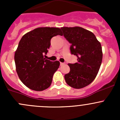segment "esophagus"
I'll list each match as a JSON object with an SVG mask.
<instances>
[{
	"instance_id": "34e87169",
	"label": "esophagus",
	"mask_w": 120,
	"mask_h": 120,
	"mask_svg": "<svg viewBox=\"0 0 120 120\" xmlns=\"http://www.w3.org/2000/svg\"><path fill=\"white\" fill-rule=\"evenodd\" d=\"M60 66H63V65H64V63H61V62H60Z\"/></svg>"
}]
</instances>
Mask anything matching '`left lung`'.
<instances>
[{
  "mask_svg": "<svg viewBox=\"0 0 120 120\" xmlns=\"http://www.w3.org/2000/svg\"><path fill=\"white\" fill-rule=\"evenodd\" d=\"M65 38L71 44L70 51L77 56L78 62L69 63L70 71L64 75L66 83L75 89H81L95 79L102 61L101 46L95 35L79 26L62 27Z\"/></svg>",
  "mask_w": 120,
  "mask_h": 120,
  "instance_id": "1",
  "label": "left lung"
}]
</instances>
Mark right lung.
I'll list each match as a JSON object with an SVG mask.
<instances>
[{
	"mask_svg": "<svg viewBox=\"0 0 120 120\" xmlns=\"http://www.w3.org/2000/svg\"><path fill=\"white\" fill-rule=\"evenodd\" d=\"M62 35L59 28L40 27L25 34L21 39L14 61L19 78L28 88L42 91L50 86L60 62L51 61L43 56L48 53L51 39Z\"/></svg>",
	"mask_w": 120,
	"mask_h": 120,
	"instance_id": "add662e5",
	"label": "right lung"
}]
</instances>
